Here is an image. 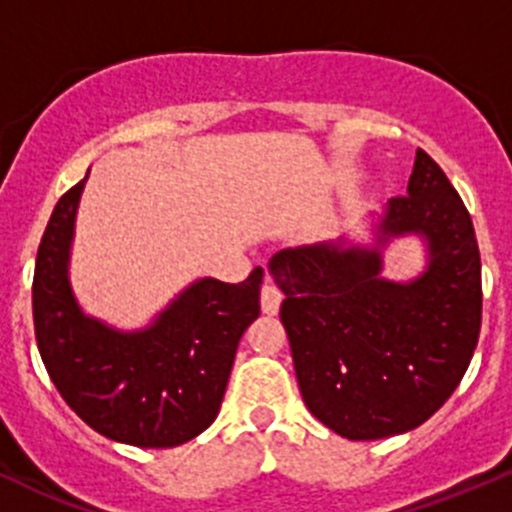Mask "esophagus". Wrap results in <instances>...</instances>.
Returning <instances> with one entry per match:
<instances>
[{
	"label": "esophagus",
	"instance_id": "34e87169",
	"mask_svg": "<svg viewBox=\"0 0 512 512\" xmlns=\"http://www.w3.org/2000/svg\"><path fill=\"white\" fill-rule=\"evenodd\" d=\"M283 293L278 291L273 283H263L261 286V310L266 315H276L278 308H281Z\"/></svg>",
	"mask_w": 512,
	"mask_h": 512
}]
</instances>
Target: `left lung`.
I'll use <instances>...</instances> for the list:
<instances>
[{
  "label": "left lung",
  "instance_id": "1",
  "mask_svg": "<svg viewBox=\"0 0 512 512\" xmlns=\"http://www.w3.org/2000/svg\"><path fill=\"white\" fill-rule=\"evenodd\" d=\"M425 239L430 261L414 282L381 276L397 235ZM286 300L305 407L352 441L412 431L444 407L471 365L481 333V254L468 209L439 165L416 150L404 197L389 199L377 246L313 244L268 261Z\"/></svg>",
  "mask_w": 512,
  "mask_h": 512
}]
</instances>
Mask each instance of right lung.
Listing matches in <instances>:
<instances>
[{"label":"right lung","mask_w":512,"mask_h":512,"mask_svg":"<svg viewBox=\"0 0 512 512\" xmlns=\"http://www.w3.org/2000/svg\"><path fill=\"white\" fill-rule=\"evenodd\" d=\"M88 175L54 207L34 268V330L51 382L91 429L120 444L170 449L217 419L236 347L261 313L263 268L241 283L199 278L142 330L81 310L71 281L73 226Z\"/></svg>","instance_id":"obj_1"}]
</instances>
